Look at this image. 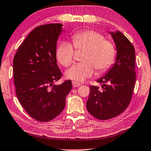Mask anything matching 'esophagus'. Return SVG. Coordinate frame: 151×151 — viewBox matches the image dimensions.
Returning <instances> with one entry per match:
<instances>
[{
  "label": "esophagus",
  "mask_w": 151,
  "mask_h": 151,
  "mask_svg": "<svg viewBox=\"0 0 151 151\" xmlns=\"http://www.w3.org/2000/svg\"><path fill=\"white\" fill-rule=\"evenodd\" d=\"M80 85H81V83H79L75 82V81H73V87H79Z\"/></svg>",
  "instance_id": "obj_1"
}]
</instances>
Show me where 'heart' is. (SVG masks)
I'll return each mask as SVG.
<instances>
[{"instance_id": "1", "label": "heart", "mask_w": 151, "mask_h": 151, "mask_svg": "<svg viewBox=\"0 0 151 151\" xmlns=\"http://www.w3.org/2000/svg\"><path fill=\"white\" fill-rule=\"evenodd\" d=\"M76 49H85L83 62L74 64L67 70L65 76L68 79L82 82L94 73L95 69L105 71L111 66L115 58L116 51L111 41L103 35L93 30H85L74 34L71 37ZM56 58L64 66L74 62L75 49L68 42L63 41L56 49Z\"/></svg>"}]
</instances>
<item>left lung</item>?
<instances>
[{"label": "left lung", "mask_w": 151, "mask_h": 151, "mask_svg": "<svg viewBox=\"0 0 151 151\" xmlns=\"http://www.w3.org/2000/svg\"><path fill=\"white\" fill-rule=\"evenodd\" d=\"M116 45V60L104 76L97 80L103 91L90 86L86 106L90 114L100 120L118 116L127 109L132 97L136 82L135 49L123 33L109 32Z\"/></svg>", "instance_id": "left-lung-1"}]
</instances>
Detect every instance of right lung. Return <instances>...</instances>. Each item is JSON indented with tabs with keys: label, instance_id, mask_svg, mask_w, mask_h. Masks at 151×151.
Listing matches in <instances>:
<instances>
[{
	"label": "right lung",
	"instance_id": "1",
	"mask_svg": "<svg viewBox=\"0 0 151 151\" xmlns=\"http://www.w3.org/2000/svg\"><path fill=\"white\" fill-rule=\"evenodd\" d=\"M62 26L50 24L35 28L13 59L17 97L29 115L41 122L53 120L61 113L72 89L70 80L54 84L62 76L55 52Z\"/></svg>",
	"mask_w": 151,
	"mask_h": 151
}]
</instances>
